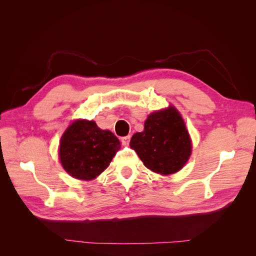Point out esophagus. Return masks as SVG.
I'll return each mask as SVG.
<instances>
[{
  "mask_svg": "<svg viewBox=\"0 0 256 256\" xmlns=\"http://www.w3.org/2000/svg\"><path fill=\"white\" fill-rule=\"evenodd\" d=\"M120 141H122V145H128L129 142H130V136H122V138H120Z\"/></svg>",
  "mask_w": 256,
  "mask_h": 256,
  "instance_id": "34e87169",
  "label": "esophagus"
}]
</instances>
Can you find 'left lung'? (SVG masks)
<instances>
[{"label":"left lung","mask_w":256,"mask_h":256,"mask_svg":"<svg viewBox=\"0 0 256 256\" xmlns=\"http://www.w3.org/2000/svg\"><path fill=\"white\" fill-rule=\"evenodd\" d=\"M130 147L147 168L161 175L182 170L192 150L184 122L173 106L150 113L144 122V131L131 138Z\"/></svg>","instance_id":"obj_1"}]
</instances>
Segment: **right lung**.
<instances>
[{
  "mask_svg": "<svg viewBox=\"0 0 256 256\" xmlns=\"http://www.w3.org/2000/svg\"><path fill=\"white\" fill-rule=\"evenodd\" d=\"M120 143L95 122L76 120L60 138L58 156L65 171L76 180H92L109 166Z\"/></svg>",
  "mask_w": 256,
  "mask_h": 256,
  "instance_id": "obj_1",
  "label": "right lung"
}]
</instances>
